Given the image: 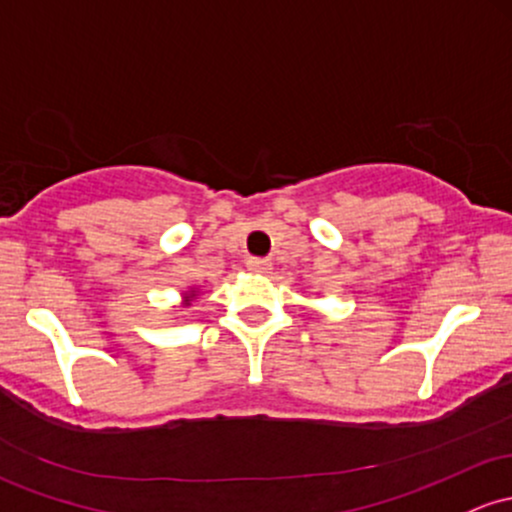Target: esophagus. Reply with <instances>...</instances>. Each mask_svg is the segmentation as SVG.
<instances>
[{"mask_svg":"<svg viewBox=\"0 0 512 512\" xmlns=\"http://www.w3.org/2000/svg\"><path fill=\"white\" fill-rule=\"evenodd\" d=\"M247 269L257 274H265L267 269H272V262L265 260V257H250V260H247Z\"/></svg>","mask_w":512,"mask_h":512,"instance_id":"obj_1","label":"esophagus"}]
</instances>
